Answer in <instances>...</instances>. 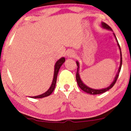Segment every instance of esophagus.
I'll return each mask as SVG.
<instances>
[{
  "mask_svg": "<svg viewBox=\"0 0 131 131\" xmlns=\"http://www.w3.org/2000/svg\"><path fill=\"white\" fill-rule=\"evenodd\" d=\"M74 55H75L74 52H72V51H69L67 52V55L69 57H73L74 56Z\"/></svg>",
  "mask_w": 131,
  "mask_h": 131,
  "instance_id": "34e87169",
  "label": "esophagus"
}]
</instances>
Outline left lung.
Listing matches in <instances>:
<instances>
[{
	"mask_svg": "<svg viewBox=\"0 0 131 131\" xmlns=\"http://www.w3.org/2000/svg\"><path fill=\"white\" fill-rule=\"evenodd\" d=\"M101 26H102V27H103L104 28H105V29H107V30H111V31H113L112 28H111L110 27L108 26V25H107L106 23L102 22L101 23ZM113 35H114V36L115 37L116 41H117V45H118V46H119V49H120V53H121V63H120V66H119V70H118V72L117 73V74L116 75L115 78H114V80H113V82L112 83H111V85L109 86L108 87L105 88H104V89H94L91 88L87 86L85 84H84L83 83V82L82 81L81 79H80L79 73V63L78 61H76L77 66H78V69H77V72H76L77 83H78L79 86L80 87V88L81 89L82 91H83L84 92L88 93V94H92V95L103 94V93L106 92V91H107L108 90H109L110 89L112 88L114 85V84H115V83L116 82V80H117V79L118 76H119V74L120 71H121V70L122 64V52H121V47H120V45H119V43H118L117 38H116V37L115 35H114V33H113Z\"/></svg>",
	"mask_w": 131,
	"mask_h": 131,
	"instance_id": "left-lung-1",
	"label": "left lung"
}]
</instances>
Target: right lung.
I'll use <instances>...</instances> for the list:
<instances>
[{"label": "right lung", "instance_id": "obj_1", "mask_svg": "<svg viewBox=\"0 0 131 131\" xmlns=\"http://www.w3.org/2000/svg\"><path fill=\"white\" fill-rule=\"evenodd\" d=\"M66 59L64 57H62L61 58H60V60H58L56 62V63L55 64L54 67V74H53V79L52 80V83L51 84V86H50L49 89L46 91V92H45L44 94L39 95L37 96H31L32 98H44L46 97V96H48L51 95L52 92L54 90L55 88V85H56L57 82V75H58V73L59 71V70H60L61 66L62 65V64L65 62Z\"/></svg>", "mask_w": 131, "mask_h": 131}]
</instances>
